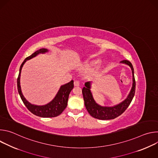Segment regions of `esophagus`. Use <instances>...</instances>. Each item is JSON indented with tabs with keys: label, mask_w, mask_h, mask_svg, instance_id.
Listing matches in <instances>:
<instances>
[{
	"label": "esophagus",
	"mask_w": 158,
	"mask_h": 158,
	"mask_svg": "<svg viewBox=\"0 0 158 158\" xmlns=\"http://www.w3.org/2000/svg\"><path fill=\"white\" fill-rule=\"evenodd\" d=\"M74 86H75V87L79 86V82L78 81H74Z\"/></svg>",
	"instance_id": "esophagus-1"
}]
</instances>
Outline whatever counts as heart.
Returning a JSON list of instances; mask_svg holds the SVG:
<instances>
[{"label": "heart", "mask_w": 158, "mask_h": 158, "mask_svg": "<svg viewBox=\"0 0 158 158\" xmlns=\"http://www.w3.org/2000/svg\"><path fill=\"white\" fill-rule=\"evenodd\" d=\"M99 62V60H94L93 62H89V63H87V64H85L84 65V67L85 69H91L92 67L95 65L96 64H97ZM101 67L100 65H98V67H96V69L91 73V74H90V76H94L96 75H97L101 71Z\"/></svg>", "instance_id": "b5f03b06"}]
</instances>
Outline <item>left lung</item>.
Returning <instances> with one entry per match:
<instances>
[{
  "label": "left lung",
  "mask_w": 158,
  "mask_h": 158,
  "mask_svg": "<svg viewBox=\"0 0 158 158\" xmlns=\"http://www.w3.org/2000/svg\"><path fill=\"white\" fill-rule=\"evenodd\" d=\"M121 63L128 65L131 67L132 74V86L131 90L127 98L121 103L112 107L101 106L99 105L94 99L91 91V82H87L85 83V87H83L82 91L84 104L89 114L94 118L101 120L115 119L122 114L126 110L134 98L135 90H136V81H135L132 65L127 60H123L121 61Z\"/></svg>",
  "instance_id": "left-lung-1"
}]
</instances>
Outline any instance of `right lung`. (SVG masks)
Wrapping results in <instances>:
<instances>
[{"instance_id":"right-lung-1","label":"right lung","mask_w":158,"mask_h":158,"mask_svg":"<svg viewBox=\"0 0 158 158\" xmlns=\"http://www.w3.org/2000/svg\"><path fill=\"white\" fill-rule=\"evenodd\" d=\"M48 52V50L47 49H40L25 59V60L22 63L20 67L19 74L17 78V89L22 101H23L26 107L32 114L42 118H54L60 115L67 107L69 94L74 87V81L73 80L68 83L61 85L54 99L49 103L44 106L34 105L28 102L22 93L21 87L20 85L21 70L24 63L27 60H29L35 57L39 54H44Z\"/></svg>"}]
</instances>
